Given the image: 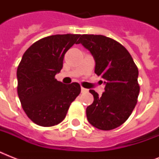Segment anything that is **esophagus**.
Returning a JSON list of instances; mask_svg holds the SVG:
<instances>
[{"mask_svg":"<svg viewBox=\"0 0 159 159\" xmlns=\"http://www.w3.org/2000/svg\"><path fill=\"white\" fill-rule=\"evenodd\" d=\"M81 92H82V93H85V92H88V90L86 89V88H84V87H82V88H81Z\"/></svg>","mask_w":159,"mask_h":159,"instance_id":"1","label":"esophagus"}]
</instances>
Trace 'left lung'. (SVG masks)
I'll use <instances>...</instances> for the list:
<instances>
[{
    "label": "left lung",
    "mask_w": 159,
    "mask_h": 159,
    "mask_svg": "<svg viewBox=\"0 0 159 159\" xmlns=\"http://www.w3.org/2000/svg\"><path fill=\"white\" fill-rule=\"evenodd\" d=\"M77 43L91 52L96 62L95 73L106 84L102 96L89 91L94 101L87 106V120L102 130L117 128L127 120L138 102V67L128 50L113 39L82 34Z\"/></svg>",
    "instance_id": "left-lung-1"
}]
</instances>
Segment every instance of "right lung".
I'll return each mask as SVG.
<instances>
[{"instance_id": "add662e5", "label": "right lung", "mask_w": 159, "mask_h": 159, "mask_svg": "<svg viewBox=\"0 0 159 159\" xmlns=\"http://www.w3.org/2000/svg\"><path fill=\"white\" fill-rule=\"evenodd\" d=\"M81 34H55L36 41L25 52L17 68V92L21 106L34 123L43 127L64 120L81 92L79 83L65 85L55 78L63 57Z\"/></svg>"}]
</instances>
